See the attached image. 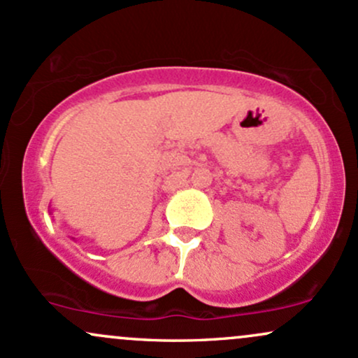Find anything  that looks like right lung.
I'll return each mask as SVG.
<instances>
[{"instance_id": "1", "label": "right lung", "mask_w": 358, "mask_h": 358, "mask_svg": "<svg viewBox=\"0 0 358 358\" xmlns=\"http://www.w3.org/2000/svg\"><path fill=\"white\" fill-rule=\"evenodd\" d=\"M72 239H73V237H72Z\"/></svg>"}]
</instances>
